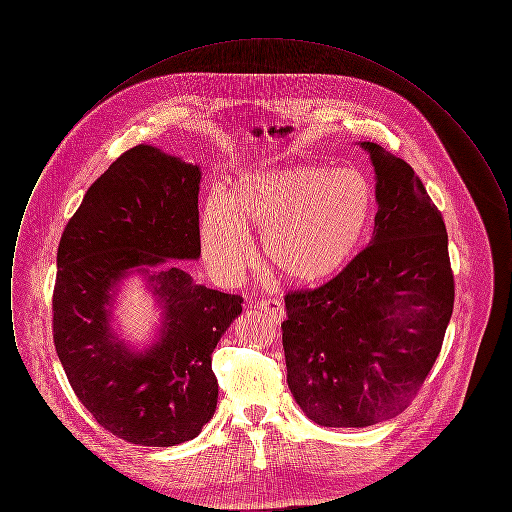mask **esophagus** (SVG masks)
Listing matches in <instances>:
<instances>
[{"mask_svg": "<svg viewBox=\"0 0 512 512\" xmlns=\"http://www.w3.org/2000/svg\"><path fill=\"white\" fill-rule=\"evenodd\" d=\"M257 309H259L261 313H265L267 317L272 318V320H276V322H280V320L286 318L284 305H282L280 301H276V299H265V301L257 303Z\"/></svg>", "mask_w": 512, "mask_h": 512, "instance_id": "obj_1", "label": "esophagus"}]
</instances>
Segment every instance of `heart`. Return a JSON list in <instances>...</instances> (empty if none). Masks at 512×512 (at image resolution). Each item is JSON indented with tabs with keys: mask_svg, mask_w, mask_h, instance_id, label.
<instances>
[{
	"mask_svg": "<svg viewBox=\"0 0 512 512\" xmlns=\"http://www.w3.org/2000/svg\"><path fill=\"white\" fill-rule=\"evenodd\" d=\"M376 213L365 172L292 165L244 174L203 203V261L222 286L240 282L253 265L249 236L293 286H320L349 267L363 249Z\"/></svg>",
	"mask_w": 512,
	"mask_h": 512,
	"instance_id": "b5f03b06",
	"label": "heart"
}]
</instances>
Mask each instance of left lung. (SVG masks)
<instances>
[{"mask_svg":"<svg viewBox=\"0 0 512 512\" xmlns=\"http://www.w3.org/2000/svg\"><path fill=\"white\" fill-rule=\"evenodd\" d=\"M359 144L376 174L372 240L334 280L288 293L282 324L293 399L326 428L401 413L438 359L455 301L438 207L411 165Z\"/></svg>","mask_w":512,"mask_h":512,"instance_id":"1","label":"left lung"}]
</instances>
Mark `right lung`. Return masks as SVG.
<instances>
[{
  "mask_svg": "<svg viewBox=\"0 0 512 512\" xmlns=\"http://www.w3.org/2000/svg\"><path fill=\"white\" fill-rule=\"evenodd\" d=\"M201 169L159 147L128 149L99 176L57 249L53 341L80 403L111 434L171 447L217 409L211 357L242 297L195 284L171 261H197ZM140 273L162 313L138 350L114 330L120 286Z\"/></svg>",
  "mask_w": 512,
  "mask_h": 512,
  "instance_id": "1",
  "label": "right lung"
}]
</instances>
